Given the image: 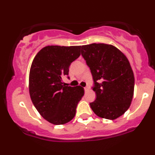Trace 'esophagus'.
Wrapping results in <instances>:
<instances>
[{
	"label": "esophagus",
	"mask_w": 155,
	"mask_h": 155,
	"mask_svg": "<svg viewBox=\"0 0 155 155\" xmlns=\"http://www.w3.org/2000/svg\"><path fill=\"white\" fill-rule=\"evenodd\" d=\"M90 90V87H84L85 91H87V90Z\"/></svg>",
	"instance_id": "1"
}]
</instances>
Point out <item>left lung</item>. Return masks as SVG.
<instances>
[{"instance_id": "obj_1", "label": "left lung", "mask_w": 155, "mask_h": 155, "mask_svg": "<svg viewBox=\"0 0 155 155\" xmlns=\"http://www.w3.org/2000/svg\"><path fill=\"white\" fill-rule=\"evenodd\" d=\"M81 55L94 81L95 101L90 107L97 116L115 120L128 109L134 92V74L127 57L114 46H81Z\"/></svg>"}]
</instances>
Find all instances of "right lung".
Returning a JSON list of instances; mask_svg holds the SVG:
<instances>
[{
	"label": "right lung",
	"instance_id": "obj_1",
	"mask_svg": "<svg viewBox=\"0 0 155 155\" xmlns=\"http://www.w3.org/2000/svg\"><path fill=\"white\" fill-rule=\"evenodd\" d=\"M81 46H47L41 49L32 63L29 92L41 117L56 125L64 124L75 117L78 103L84 94L81 86L63 84L69 66L80 56Z\"/></svg>",
	"mask_w": 155,
	"mask_h": 155
}]
</instances>
